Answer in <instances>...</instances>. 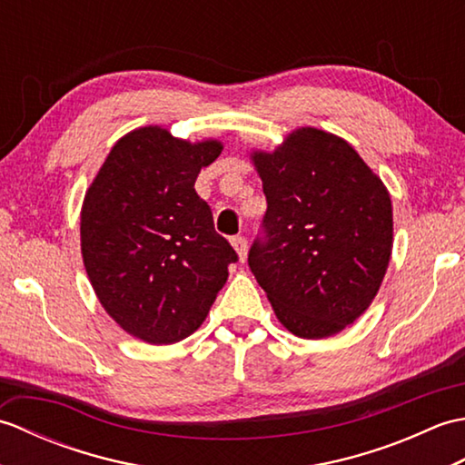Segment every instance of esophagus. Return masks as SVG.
<instances>
[{"label": "esophagus", "instance_id": "esophagus-1", "mask_svg": "<svg viewBox=\"0 0 465 465\" xmlns=\"http://www.w3.org/2000/svg\"><path fill=\"white\" fill-rule=\"evenodd\" d=\"M232 245H233L235 253H238L240 262H243L245 255H248V240H245L243 235H235V238H232Z\"/></svg>", "mask_w": 465, "mask_h": 465}]
</instances>
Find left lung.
<instances>
[{
    "label": "left lung",
    "instance_id": "8db88e82",
    "mask_svg": "<svg viewBox=\"0 0 465 465\" xmlns=\"http://www.w3.org/2000/svg\"><path fill=\"white\" fill-rule=\"evenodd\" d=\"M268 212L248 263L285 330L305 340L341 331L370 308L391 258L383 182L341 137L300 127L253 152Z\"/></svg>",
    "mask_w": 465,
    "mask_h": 465
}]
</instances>
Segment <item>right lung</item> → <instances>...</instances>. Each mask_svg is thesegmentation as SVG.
Masks as SVG:
<instances>
[{
    "mask_svg": "<svg viewBox=\"0 0 465 465\" xmlns=\"http://www.w3.org/2000/svg\"><path fill=\"white\" fill-rule=\"evenodd\" d=\"M217 140L190 143L160 125L112 147L82 205V255L97 300L122 330L147 343H175L210 313L238 262L195 193Z\"/></svg>",
    "mask_w": 465,
    "mask_h": 465,
    "instance_id": "right-lung-1",
    "label": "right lung"
}]
</instances>
